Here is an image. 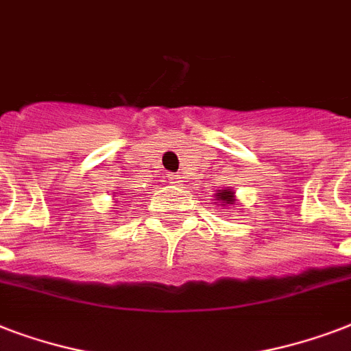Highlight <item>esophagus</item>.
Returning a JSON list of instances; mask_svg holds the SVG:
<instances>
[{
  "instance_id": "esophagus-1",
  "label": "esophagus",
  "mask_w": 351,
  "mask_h": 351,
  "mask_svg": "<svg viewBox=\"0 0 351 351\" xmlns=\"http://www.w3.org/2000/svg\"><path fill=\"white\" fill-rule=\"evenodd\" d=\"M171 182H173V184H180V176H178V175H173V176H171Z\"/></svg>"
}]
</instances>
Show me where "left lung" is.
I'll use <instances>...</instances> for the list:
<instances>
[{
	"label": "left lung",
	"mask_w": 351,
	"mask_h": 351,
	"mask_svg": "<svg viewBox=\"0 0 351 351\" xmlns=\"http://www.w3.org/2000/svg\"><path fill=\"white\" fill-rule=\"evenodd\" d=\"M219 198L222 200V206H226V204H233V191H230V189H224L222 193H219Z\"/></svg>",
	"instance_id": "left-lung-1"
}]
</instances>
